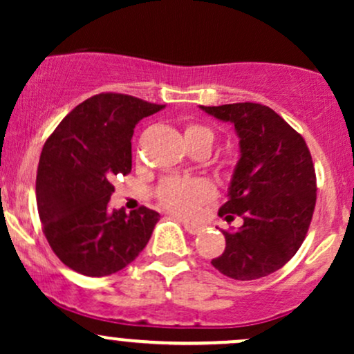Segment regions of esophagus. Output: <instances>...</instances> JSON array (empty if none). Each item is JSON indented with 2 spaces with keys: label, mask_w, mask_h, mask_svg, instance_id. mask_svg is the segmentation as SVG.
Masks as SVG:
<instances>
[{
  "label": "esophagus",
  "mask_w": 354,
  "mask_h": 354,
  "mask_svg": "<svg viewBox=\"0 0 354 354\" xmlns=\"http://www.w3.org/2000/svg\"><path fill=\"white\" fill-rule=\"evenodd\" d=\"M183 226H185V230L188 231L189 234H200L201 233V226L198 225H193V223H188V221H183Z\"/></svg>",
  "instance_id": "1"
}]
</instances>
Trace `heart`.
I'll return each instance as SVG.
<instances>
[{"instance_id": "1", "label": "heart", "mask_w": 354, "mask_h": 354, "mask_svg": "<svg viewBox=\"0 0 354 354\" xmlns=\"http://www.w3.org/2000/svg\"><path fill=\"white\" fill-rule=\"evenodd\" d=\"M214 131L208 126L188 123L185 126V140L189 149L206 146L211 149ZM214 196L213 186L201 178H165L156 188V198L166 209L180 216H193L198 208Z\"/></svg>"}]
</instances>
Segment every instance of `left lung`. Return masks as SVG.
I'll return each mask as SVG.
<instances>
[{
    "label": "left lung",
    "instance_id": "obj_1",
    "mask_svg": "<svg viewBox=\"0 0 354 354\" xmlns=\"http://www.w3.org/2000/svg\"><path fill=\"white\" fill-rule=\"evenodd\" d=\"M231 121L239 158L228 201L218 211L226 221L243 218L236 231H223L226 248L211 259L219 273L238 281L283 268L306 238L316 205V173L304 138L273 109L259 103L201 106Z\"/></svg>",
    "mask_w": 354,
    "mask_h": 354
}]
</instances>
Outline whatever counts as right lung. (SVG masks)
<instances>
[{
	"label": "right lung",
	"instance_id": "obj_1",
	"mask_svg": "<svg viewBox=\"0 0 354 354\" xmlns=\"http://www.w3.org/2000/svg\"><path fill=\"white\" fill-rule=\"evenodd\" d=\"M165 108L121 93H100L56 126L39 156L36 203L43 233L68 268L84 276L123 270L148 245L160 213L109 209L116 174L131 171V138Z\"/></svg>",
	"mask_w": 354,
	"mask_h": 354
}]
</instances>
